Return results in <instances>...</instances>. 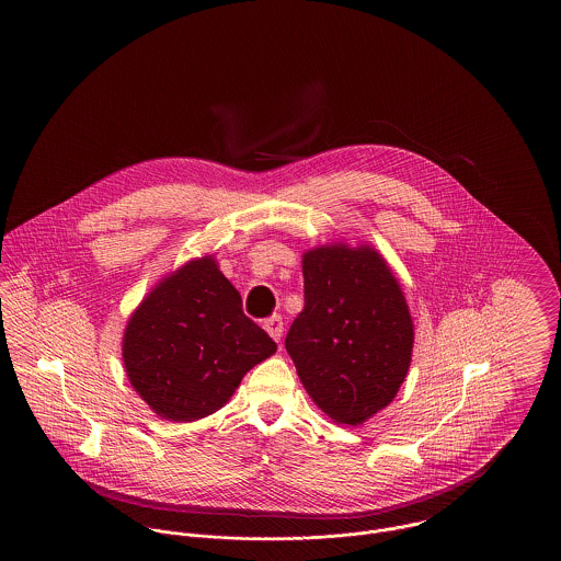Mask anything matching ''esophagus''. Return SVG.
<instances>
[{"instance_id": "1", "label": "esophagus", "mask_w": 561, "mask_h": 561, "mask_svg": "<svg viewBox=\"0 0 561 561\" xmlns=\"http://www.w3.org/2000/svg\"><path fill=\"white\" fill-rule=\"evenodd\" d=\"M263 328L267 330V334L273 341L279 343V339L284 334V320H282V316H271V318L263 321Z\"/></svg>"}]
</instances>
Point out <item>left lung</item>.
Returning a JSON list of instances; mask_svg holds the SVG:
<instances>
[{
	"label": "left lung",
	"mask_w": 561,
	"mask_h": 561,
	"mask_svg": "<svg viewBox=\"0 0 561 561\" xmlns=\"http://www.w3.org/2000/svg\"><path fill=\"white\" fill-rule=\"evenodd\" d=\"M305 309L286 351L309 398L336 425L357 427L396 400L412 362L414 323L382 254L323 243L302 254Z\"/></svg>",
	"instance_id": "8db88e82"
}]
</instances>
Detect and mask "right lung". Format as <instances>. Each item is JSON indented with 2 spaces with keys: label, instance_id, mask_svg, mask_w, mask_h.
<instances>
[{
  "label": "right lung",
  "instance_id": "1",
  "mask_svg": "<svg viewBox=\"0 0 561 561\" xmlns=\"http://www.w3.org/2000/svg\"><path fill=\"white\" fill-rule=\"evenodd\" d=\"M277 345L241 311L214 254L168 273L128 318L122 359L134 391L165 421L220 410Z\"/></svg>",
  "mask_w": 561,
  "mask_h": 561
}]
</instances>
